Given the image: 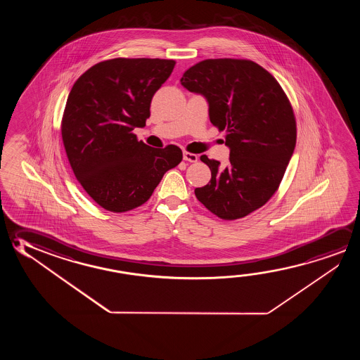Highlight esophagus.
<instances>
[{
    "instance_id": "obj_1",
    "label": "esophagus",
    "mask_w": 360,
    "mask_h": 360,
    "mask_svg": "<svg viewBox=\"0 0 360 360\" xmlns=\"http://www.w3.org/2000/svg\"><path fill=\"white\" fill-rule=\"evenodd\" d=\"M183 160L191 162V163H195L198 160V155L195 153H189V152H183Z\"/></svg>"
}]
</instances>
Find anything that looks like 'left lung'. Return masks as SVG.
<instances>
[{
  "instance_id": "1",
  "label": "left lung",
  "mask_w": 360,
  "mask_h": 360,
  "mask_svg": "<svg viewBox=\"0 0 360 360\" xmlns=\"http://www.w3.org/2000/svg\"><path fill=\"white\" fill-rule=\"evenodd\" d=\"M184 88L206 98L210 120L226 131V167L202 155L211 181L195 189L208 211L227 221L245 217L275 195L296 144L288 95L269 71L251 60L207 59L183 74Z\"/></svg>"
}]
</instances>
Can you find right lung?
Segmentation results:
<instances>
[{"mask_svg": "<svg viewBox=\"0 0 360 360\" xmlns=\"http://www.w3.org/2000/svg\"><path fill=\"white\" fill-rule=\"evenodd\" d=\"M176 61L115 58L95 64L71 88L61 136L72 172L93 200L110 212L146 203L182 150L152 148L134 128L150 117V101Z\"/></svg>", "mask_w": 360, "mask_h": 360, "instance_id": "add662e5", "label": "right lung"}]
</instances>
